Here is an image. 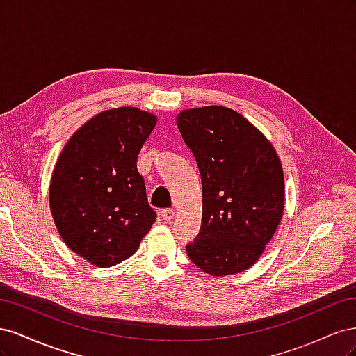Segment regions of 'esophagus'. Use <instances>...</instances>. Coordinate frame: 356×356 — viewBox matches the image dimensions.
I'll return each instance as SVG.
<instances>
[{
    "label": "esophagus",
    "instance_id": "obj_1",
    "mask_svg": "<svg viewBox=\"0 0 356 356\" xmlns=\"http://www.w3.org/2000/svg\"><path fill=\"white\" fill-rule=\"evenodd\" d=\"M174 217H175L174 209H163V211H161V218H163L166 222L174 220Z\"/></svg>",
    "mask_w": 356,
    "mask_h": 356
}]
</instances>
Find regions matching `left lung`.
Masks as SVG:
<instances>
[{
    "label": "left lung",
    "mask_w": 356,
    "mask_h": 356,
    "mask_svg": "<svg viewBox=\"0 0 356 356\" xmlns=\"http://www.w3.org/2000/svg\"><path fill=\"white\" fill-rule=\"evenodd\" d=\"M177 126L202 178V225L186 248L190 260L211 276L245 272L282 220L281 159L260 129L227 106L181 110Z\"/></svg>",
    "instance_id": "1"
}]
</instances>
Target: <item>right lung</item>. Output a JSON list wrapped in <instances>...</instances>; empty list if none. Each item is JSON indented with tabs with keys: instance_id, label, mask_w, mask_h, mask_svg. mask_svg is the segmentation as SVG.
<instances>
[{
	"instance_id": "obj_1",
	"label": "right lung",
	"mask_w": 356,
	"mask_h": 356,
	"mask_svg": "<svg viewBox=\"0 0 356 356\" xmlns=\"http://www.w3.org/2000/svg\"><path fill=\"white\" fill-rule=\"evenodd\" d=\"M157 115L136 106L105 110L63 145L53 169L49 204L62 241L96 267L132 257L152 230L136 159Z\"/></svg>"
}]
</instances>
